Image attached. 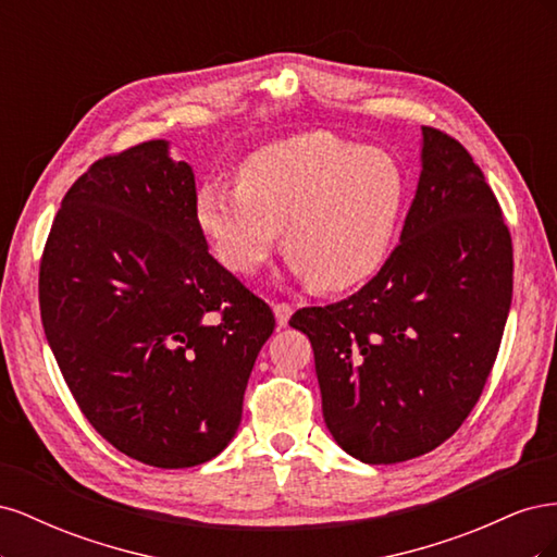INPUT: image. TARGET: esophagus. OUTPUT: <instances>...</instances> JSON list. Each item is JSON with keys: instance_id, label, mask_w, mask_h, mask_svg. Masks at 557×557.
Listing matches in <instances>:
<instances>
[{"instance_id": "obj_1", "label": "esophagus", "mask_w": 557, "mask_h": 557, "mask_svg": "<svg viewBox=\"0 0 557 557\" xmlns=\"http://www.w3.org/2000/svg\"><path fill=\"white\" fill-rule=\"evenodd\" d=\"M274 315H276L278 327H285L293 315V307L285 305V301H278V305H274Z\"/></svg>"}]
</instances>
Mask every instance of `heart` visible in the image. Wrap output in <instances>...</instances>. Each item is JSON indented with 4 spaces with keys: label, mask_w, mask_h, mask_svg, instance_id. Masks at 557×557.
<instances>
[{
    "label": "heart",
    "mask_w": 557,
    "mask_h": 557,
    "mask_svg": "<svg viewBox=\"0 0 557 557\" xmlns=\"http://www.w3.org/2000/svg\"><path fill=\"white\" fill-rule=\"evenodd\" d=\"M407 190V172L391 153L313 129L252 150L234 185H199L195 223L218 262L237 274L258 272L283 230L295 276L336 293L379 272Z\"/></svg>",
    "instance_id": "b5f03b06"
}]
</instances>
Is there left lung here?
<instances>
[{
    "label": "left lung",
    "mask_w": 557,
    "mask_h": 557,
    "mask_svg": "<svg viewBox=\"0 0 557 557\" xmlns=\"http://www.w3.org/2000/svg\"><path fill=\"white\" fill-rule=\"evenodd\" d=\"M423 170L399 244L348 299L299 309L325 425L369 465L418 458L455 434L491 376L513 293L499 201L467 148L423 127Z\"/></svg>",
    "instance_id": "left-lung-1"
}]
</instances>
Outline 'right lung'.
I'll use <instances>...</instances> for the list:
<instances>
[{"label": "right lung", "instance_id": "1", "mask_svg": "<svg viewBox=\"0 0 557 557\" xmlns=\"http://www.w3.org/2000/svg\"><path fill=\"white\" fill-rule=\"evenodd\" d=\"M195 174L156 139L97 160L70 190L39 269L41 323L88 423L160 469L215 458L276 320L213 260Z\"/></svg>", "mask_w": 557, "mask_h": 557}]
</instances>
